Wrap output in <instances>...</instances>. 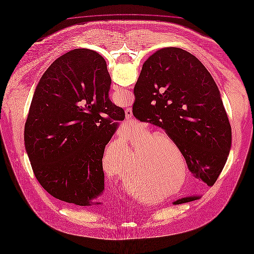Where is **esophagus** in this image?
<instances>
[{"label":"esophagus","mask_w":254,"mask_h":254,"mask_svg":"<svg viewBox=\"0 0 254 254\" xmlns=\"http://www.w3.org/2000/svg\"><path fill=\"white\" fill-rule=\"evenodd\" d=\"M115 87H116V88H114L115 90H116V89H118V86H116V85H115ZM125 115H126V121H127V122L132 120V115H133V114H132V110H131V109L126 110Z\"/></svg>","instance_id":"obj_1"}]
</instances>
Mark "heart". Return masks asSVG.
<instances>
[{"label": "heart", "instance_id": "obj_1", "mask_svg": "<svg viewBox=\"0 0 254 254\" xmlns=\"http://www.w3.org/2000/svg\"><path fill=\"white\" fill-rule=\"evenodd\" d=\"M147 136H149V132L142 131L135 136L129 137L124 143H110L101 160L102 167L109 175L123 179L129 169L130 161L133 160V175L145 171L143 178L146 182L160 190H166L165 195H173L179 192L186 183L184 180L181 185L172 188L180 182V176L170 171L169 145L176 151L178 148L167 135L148 138ZM112 154L115 156L114 160L109 159Z\"/></svg>", "mask_w": 254, "mask_h": 254}]
</instances>
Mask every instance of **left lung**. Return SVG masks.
<instances>
[{"label": "left lung", "instance_id": "obj_1", "mask_svg": "<svg viewBox=\"0 0 254 254\" xmlns=\"http://www.w3.org/2000/svg\"><path fill=\"white\" fill-rule=\"evenodd\" d=\"M133 94L135 119L165 130L189 170L212 187L229 155L231 127L206 67L185 50L160 49L142 65Z\"/></svg>", "mask_w": 254, "mask_h": 254}]
</instances>
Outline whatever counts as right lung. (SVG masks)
I'll return each mask as SVG.
<instances>
[{"mask_svg": "<svg viewBox=\"0 0 254 254\" xmlns=\"http://www.w3.org/2000/svg\"><path fill=\"white\" fill-rule=\"evenodd\" d=\"M105 60L76 49L60 56L42 75L25 125V147L34 175L54 198L81 206L104 190L101 160L123 121L109 98Z\"/></svg>", "mask_w": 254, "mask_h": 254, "instance_id": "1", "label": "right lung"}]
</instances>
